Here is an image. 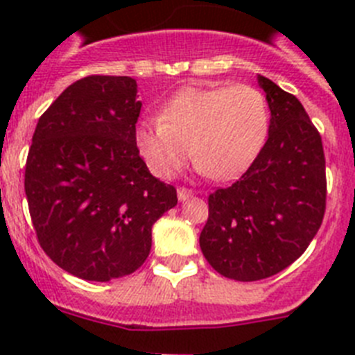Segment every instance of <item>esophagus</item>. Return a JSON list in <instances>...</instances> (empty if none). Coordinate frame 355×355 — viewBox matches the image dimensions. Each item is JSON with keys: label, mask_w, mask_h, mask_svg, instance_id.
I'll return each mask as SVG.
<instances>
[{"label": "esophagus", "mask_w": 355, "mask_h": 355, "mask_svg": "<svg viewBox=\"0 0 355 355\" xmlns=\"http://www.w3.org/2000/svg\"><path fill=\"white\" fill-rule=\"evenodd\" d=\"M193 196V192L192 190H190V188H178V199L180 200H187V199H190V197Z\"/></svg>", "instance_id": "obj_1"}]
</instances>
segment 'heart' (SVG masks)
<instances>
[{"label":"heart","mask_w":355,"mask_h":355,"mask_svg":"<svg viewBox=\"0 0 355 355\" xmlns=\"http://www.w3.org/2000/svg\"><path fill=\"white\" fill-rule=\"evenodd\" d=\"M268 130V103L250 85L184 87L163 105L159 119L137 124L135 144L158 178L178 174L192 155L202 174L227 181L258 158Z\"/></svg>","instance_id":"1"}]
</instances>
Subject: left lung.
I'll return each mask as SVG.
<instances>
[{"label": "left lung", "instance_id": "left-lung-1", "mask_svg": "<svg viewBox=\"0 0 355 355\" xmlns=\"http://www.w3.org/2000/svg\"><path fill=\"white\" fill-rule=\"evenodd\" d=\"M270 108V130L258 158L236 183L208 199L199 236L209 265L234 281H259L299 259L325 213L322 139L300 101L258 76Z\"/></svg>", "mask_w": 355, "mask_h": 355}]
</instances>
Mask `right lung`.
Listing matches in <instances>:
<instances>
[{
  "label": "right lung",
  "mask_w": 355,
  "mask_h": 355,
  "mask_svg": "<svg viewBox=\"0 0 355 355\" xmlns=\"http://www.w3.org/2000/svg\"><path fill=\"white\" fill-rule=\"evenodd\" d=\"M142 103L130 76L74 81L39 119L24 192L44 252L69 274L106 283L133 274L150 231L178 205L135 144Z\"/></svg>",
  "instance_id": "add662e5"
}]
</instances>
